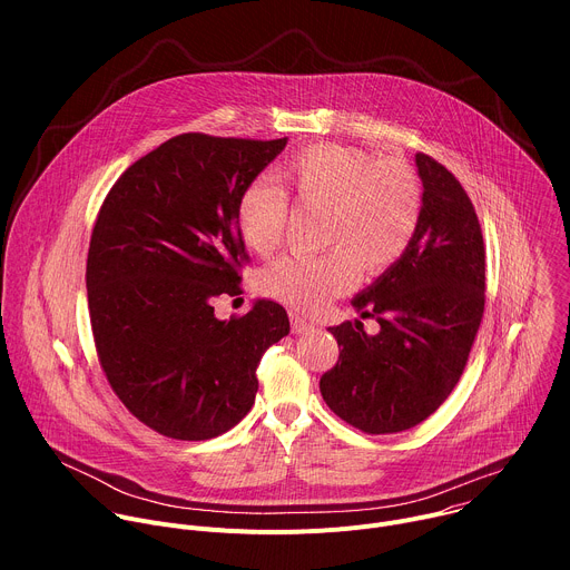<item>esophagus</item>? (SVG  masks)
Segmentation results:
<instances>
[{"mask_svg":"<svg viewBox=\"0 0 570 570\" xmlns=\"http://www.w3.org/2000/svg\"><path fill=\"white\" fill-rule=\"evenodd\" d=\"M315 330V324L308 322L306 317H302L299 313H291V332L293 334H308Z\"/></svg>","mask_w":570,"mask_h":570,"instance_id":"esophagus-1","label":"esophagus"}]
</instances>
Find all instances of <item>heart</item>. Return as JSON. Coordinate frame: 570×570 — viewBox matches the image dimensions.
I'll return each instance as SVG.
<instances>
[{"label":"heart","mask_w":570,"mask_h":570,"mask_svg":"<svg viewBox=\"0 0 570 570\" xmlns=\"http://www.w3.org/2000/svg\"><path fill=\"white\" fill-rule=\"evenodd\" d=\"M277 185L255 180L240 191L234 220L243 243L257 255L273 253L284 236L288 203L324 209L322 238L332 250L317 257H282L259 275V288L315 313L356 282L392 268L417 234L422 187L401 159H374L343 144H313L279 167Z\"/></svg>","instance_id":"heart-1"}]
</instances>
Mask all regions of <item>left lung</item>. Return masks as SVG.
<instances>
[{"label": "left lung", "mask_w": 570, "mask_h": 570, "mask_svg": "<svg viewBox=\"0 0 570 570\" xmlns=\"http://www.w3.org/2000/svg\"><path fill=\"white\" fill-rule=\"evenodd\" d=\"M422 220L405 255L363 288L352 306L374 317L330 327L336 367L320 379L322 399L372 435L409 431L431 417L466 365L484 311V243L475 209L433 157L415 155Z\"/></svg>", "instance_id": "8db88e82"}]
</instances>
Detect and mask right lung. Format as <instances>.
Wrapping results in <instances>:
<instances>
[{
  "instance_id": "right-lung-1",
  "label": "right lung",
  "mask_w": 570,
  "mask_h": 570,
  "mask_svg": "<svg viewBox=\"0 0 570 570\" xmlns=\"http://www.w3.org/2000/svg\"><path fill=\"white\" fill-rule=\"evenodd\" d=\"M178 135L128 167L106 196L88 253V304L101 367L126 409L159 435L209 440L248 415L264 352L288 336L282 304L255 299L218 320L248 259L234 207L284 150Z\"/></svg>"
}]
</instances>
